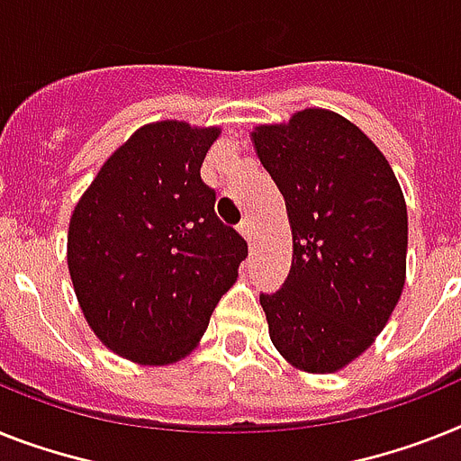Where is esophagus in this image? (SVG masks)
<instances>
[{"label": "esophagus", "instance_id": "1", "mask_svg": "<svg viewBox=\"0 0 461 461\" xmlns=\"http://www.w3.org/2000/svg\"><path fill=\"white\" fill-rule=\"evenodd\" d=\"M239 231H241V237L246 239V241H253L255 239V227L250 220H243V222L239 224Z\"/></svg>", "mask_w": 461, "mask_h": 461}]
</instances>
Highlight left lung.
Listing matches in <instances>:
<instances>
[{
	"mask_svg": "<svg viewBox=\"0 0 461 461\" xmlns=\"http://www.w3.org/2000/svg\"><path fill=\"white\" fill-rule=\"evenodd\" d=\"M284 194L293 265L260 295L269 338L304 373H338L384 330L405 285L408 208L384 154L342 114L321 107L250 133Z\"/></svg>",
	"mask_w": 461,
	"mask_h": 461,
	"instance_id": "8db88e82",
	"label": "left lung"
}]
</instances>
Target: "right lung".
Instances as JSON below:
<instances>
[{
    "mask_svg": "<svg viewBox=\"0 0 461 461\" xmlns=\"http://www.w3.org/2000/svg\"><path fill=\"white\" fill-rule=\"evenodd\" d=\"M218 126L145 123L77 201L68 267L77 303L107 349L140 366L192 354L249 246L215 215L201 164Z\"/></svg>",
    "mask_w": 461,
    "mask_h": 461,
    "instance_id": "obj_1",
    "label": "right lung"
}]
</instances>
